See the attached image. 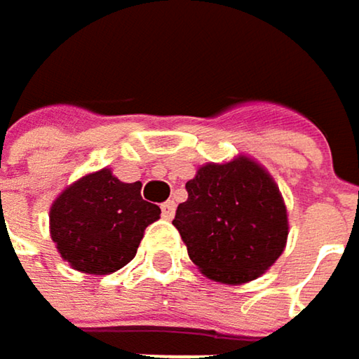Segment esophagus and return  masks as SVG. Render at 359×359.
Masks as SVG:
<instances>
[{"instance_id": "1", "label": "esophagus", "mask_w": 359, "mask_h": 359, "mask_svg": "<svg viewBox=\"0 0 359 359\" xmlns=\"http://www.w3.org/2000/svg\"><path fill=\"white\" fill-rule=\"evenodd\" d=\"M175 210H177V203H175V201H170V199H168V201H164V203H162V214H164V218H168V220H170V218L175 216Z\"/></svg>"}]
</instances>
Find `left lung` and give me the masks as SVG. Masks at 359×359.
I'll use <instances>...</instances> for the list:
<instances>
[{"instance_id":"8db88e82","label":"left lung","mask_w":359,"mask_h":359,"mask_svg":"<svg viewBox=\"0 0 359 359\" xmlns=\"http://www.w3.org/2000/svg\"><path fill=\"white\" fill-rule=\"evenodd\" d=\"M172 224L189 257L218 283L239 285L264 274L285 250L289 224L278 187L250 158L205 164L184 184Z\"/></svg>"}]
</instances>
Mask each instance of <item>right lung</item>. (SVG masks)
I'll use <instances>...</instances> for the list:
<instances>
[{
  "label": "right lung",
  "mask_w": 359,
  "mask_h": 359,
  "mask_svg": "<svg viewBox=\"0 0 359 359\" xmlns=\"http://www.w3.org/2000/svg\"><path fill=\"white\" fill-rule=\"evenodd\" d=\"M160 208L141 197V182H122L108 168L70 184L51 205V239L60 255L87 274L126 266Z\"/></svg>",
  "instance_id": "1"
}]
</instances>
